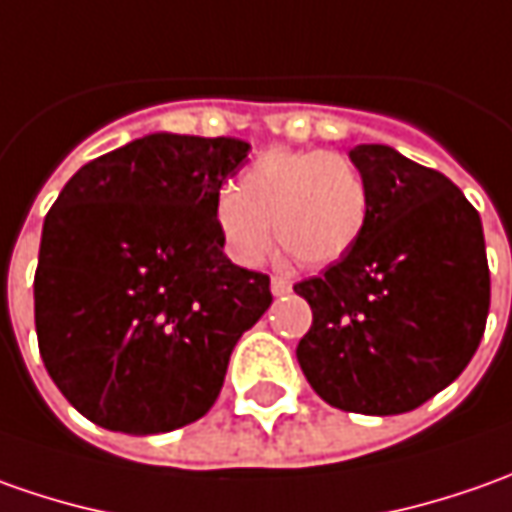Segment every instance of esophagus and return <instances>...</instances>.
Returning <instances> with one entry per match:
<instances>
[{
    "label": "esophagus",
    "instance_id": "obj_1",
    "mask_svg": "<svg viewBox=\"0 0 512 512\" xmlns=\"http://www.w3.org/2000/svg\"><path fill=\"white\" fill-rule=\"evenodd\" d=\"M289 291H291L289 277H283V274H274V277H272V294H274V297H283V294H289Z\"/></svg>",
    "mask_w": 512,
    "mask_h": 512
}]
</instances>
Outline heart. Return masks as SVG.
I'll list each match as a JSON object with an SVG mask.
<instances>
[{"mask_svg": "<svg viewBox=\"0 0 512 512\" xmlns=\"http://www.w3.org/2000/svg\"><path fill=\"white\" fill-rule=\"evenodd\" d=\"M368 221V181L340 152L269 150L215 201L226 252L243 266L280 246L303 266H326L351 252Z\"/></svg>", "mask_w": 512, "mask_h": 512, "instance_id": "obj_1", "label": "heart"}]
</instances>
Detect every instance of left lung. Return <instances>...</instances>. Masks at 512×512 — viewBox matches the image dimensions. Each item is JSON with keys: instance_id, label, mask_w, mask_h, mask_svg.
<instances>
[{"instance_id": "8db88e82", "label": "left lung", "mask_w": 512, "mask_h": 512, "mask_svg": "<svg viewBox=\"0 0 512 512\" xmlns=\"http://www.w3.org/2000/svg\"><path fill=\"white\" fill-rule=\"evenodd\" d=\"M348 158L368 181V221L348 255L294 286L314 314L297 362L340 411L405 414L448 388L479 348L485 232L442 172L385 144Z\"/></svg>"}]
</instances>
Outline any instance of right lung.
Segmentation results:
<instances>
[{
  "instance_id": "obj_1",
  "label": "right lung",
  "mask_w": 512,
  "mask_h": 512,
  "mask_svg": "<svg viewBox=\"0 0 512 512\" xmlns=\"http://www.w3.org/2000/svg\"><path fill=\"white\" fill-rule=\"evenodd\" d=\"M240 138L152 133L64 184L42 229L36 337L67 402L107 431L167 433L221 394L269 277L223 255L215 201Z\"/></svg>"
}]
</instances>
